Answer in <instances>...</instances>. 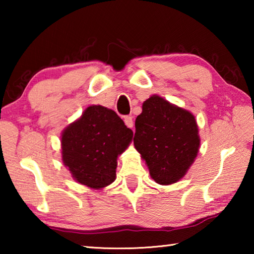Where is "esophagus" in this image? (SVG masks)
Listing matches in <instances>:
<instances>
[{
	"label": "esophagus",
	"mask_w": 254,
	"mask_h": 254,
	"mask_svg": "<svg viewBox=\"0 0 254 254\" xmlns=\"http://www.w3.org/2000/svg\"><path fill=\"white\" fill-rule=\"evenodd\" d=\"M124 123H126V126L127 127H133V124H134V122H133V119H132V117H130V115H127V117L124 118Z\"/></svg>",
	"instance_id": "obj_1"
}]
</instances>
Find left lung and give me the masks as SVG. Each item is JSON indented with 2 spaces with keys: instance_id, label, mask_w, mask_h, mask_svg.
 I'll use <instances>...</instances> for the list:
<instances>
[{
  "instance_id": "1",
  "label": "left lung",
  "mask_w": 254,
  "mask_h": 254,
  "mask_svg": "<svg viewBox=\"0 0 254 254\" xmlns=\"http://www.w3.org/2000/svg\"><path fill=\"white\" fill-rule=\"evenodd\" d=\"M134 147L160 185L178 182L197 156L198 127L194 115L153 95L142 105L135 120Z\"/></svg>"
}]
</instances>
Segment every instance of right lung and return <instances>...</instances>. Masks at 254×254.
Segmentation results:
<instances>
[{
    "mask_svg": "<svg viewBox=\"0 0 254 254\" xmlns=\"http://www.w3.org/2000/svg\"><path fill=\"white\" fill-rule=\"evenodd\" d=\"M132 136L131 128L114 111L89 106L63 133V161L79 184L103 188L115 180L118 156Z\"/></svg>",
    "mask_w": 254,
    "mask_h": 254,
    "instance_id": "add662e5",
    "label": "right lung"
}]
</instances>
